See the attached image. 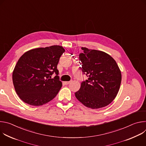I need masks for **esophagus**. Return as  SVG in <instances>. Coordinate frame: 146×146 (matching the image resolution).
I'll return each instance as SVG.
<instances>
[{
  "label": "esophagus",
  "mask_w": 146,
  "mask_h": 146,
  "mask_svg": "<svg viewBox=\"0 0 146 146\" xmlns=\"http://www.w3.org/2000/svg\"><path fill=\"white\" fill-rule=\"evenodd\" d=\"M72 82V81H65L64 83L65 85H68L69 84H70V83Z\"/></svg>",
  "instance_id": "1"
}]
</instances>
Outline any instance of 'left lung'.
<instances>
[{
    "instance_id": "obj_1",
    "label": "left lung",
    "mask_w": 146,
    "mask_h": 146,
    "mask_svg": "<svg viewBox=\"0 0 146 146\" xmlns=\"http://www.w3.org/2000/svg\"><path fill=\"white\" fill-rule=\"evenodd\" d=\"M79 62L82 73L88 77L75 92L76 98L86 107L99 109L115 99L121 82V71L115 60L103 51L81 47Z\"/></svg>"
}]
</instances>
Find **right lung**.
Masks as SVG:
<instances>
[{
  "instance_id": "add662e5",
  "label": "right lung",
  "mask_w": 146,
  "mask_h": 146,
  "mask_svg": "<svg viewBox=\"0 0 146 146\" xmlns=\"http://www.w3.org/2000/svg\"><path fill=\"white\" fill-rule=\"evenodd\" d=\"M65 50L62 46L38 48L24 54L13 73L15 90L20 99L38 106L53 99L62 87L57 65ZM56 76L51 78L54 73Z\"/></svg>"
}]
</instances>
